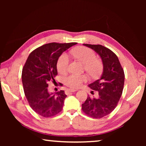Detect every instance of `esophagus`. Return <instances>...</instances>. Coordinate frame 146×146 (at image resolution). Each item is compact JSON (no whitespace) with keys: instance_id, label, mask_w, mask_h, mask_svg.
Masks as SVG:
<instances>
[{"instance_id":"esophagus-1","label":"esophagus","mask_w":146,"mask_h":146,"mask_svg":"<svg viewBox=\"0 0 146 146\" xmlns=\"http://www.w3.org/2000/svg\"><path fill=\"white\" fill-rule=\"evenodd\" d=\"M76 91V90H73V89H70V90H68L66 91V93H73Z\"/></svg>"}]
</instances>
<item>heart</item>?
I'll use <instances>...</instances> for the list:
<instances>
[{"instance_id": "obj_1", "label": "heart", "mask_w": 146, "mask_h": 146, "mask_svg": "<svg viewBox=\"0 0 146 146\" xmlns=\"http://www.w3.org/2000/svg\"><path fill=\"white\" fill-rule=\"evenodd\" d=\"M72 55L84 64L85 70L91 76L95 77L101 73L102 63L100 59L96 58L95 53L92 49L80 46L71 51ZM70 64V57L68 54L63 53L58 59L56 68L59 73H63L67 71ZM88 80L86 75L71 73L64 78V83L71 88H78Z\"/></svg>"}]
</instances>
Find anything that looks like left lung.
Instances as JSON below:
<instances>
[{
  "mask_svg": "<svg viewBox=\"0 0 146 146\" xmlns=\"http://www.w3.org/2000/svg\"><path fill=\"white\" fill-rule=\"evenodd\" d=\"M84 45L100 55L104 67L100 78L89 85L93 90L98 91V97L91 98L88 96L82 104V110L89 117L101 118L111 113L117 107L124 85V72L118 56L111 49L99 44Z\"/></svg>",
  "mask_w": 146,
  "mask_h": 146,
  "instance_id": "obj_1",
  "label": "left lung"
}]
</instances>
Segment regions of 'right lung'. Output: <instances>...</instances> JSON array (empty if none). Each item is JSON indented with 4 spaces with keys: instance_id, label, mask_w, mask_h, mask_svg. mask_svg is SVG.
Segmentation results:
<instances>
[{
    "instance_id": "add662e5",
    "label": "right lung",
    "mask_w": 146,
    "mask_h": 146,
    "mask_svg": "<svg viewBox=\"0 0 146 146\" xmlns=\"http://www.w3.org/2000/svg\"><path fill=\"white\" fill-rule=\"evenodd\" d=\"M76 44H44L32 51L27 58L22 72L24 94L32 110L42 117H53L62 110L67 95L63 90L54 94L49 93L48 82L55 81L59 56Z\"/></svg>"
}]
</instances>
